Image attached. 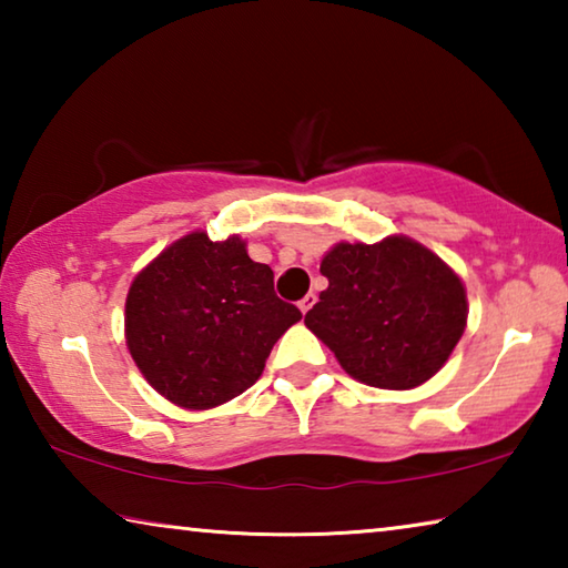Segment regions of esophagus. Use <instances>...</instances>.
<instances>
[{"label": "esophagus", "instance_id": "esophagus-1", "mask_svg": "<svg viewBox=\"0 0 568 568\" xmlns=\"http://www.w3.org/2000/svg\"><path fill=\"white\" fill-rule=\"evenodd\" d=\"M315 305V293H307L301 303H297V307H301V313L305 315L307 311H311V307Z\"/></svg>", "mask_w": 568, "mask_h": 568}]
</instances>
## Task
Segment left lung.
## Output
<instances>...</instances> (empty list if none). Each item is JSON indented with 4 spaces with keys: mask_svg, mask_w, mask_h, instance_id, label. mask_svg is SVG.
I'll return each mask as SVG.
<instances>
[{
    "mask_svg": "<svg viewBox=\"0 0 568 568\" xmlns=\"http://www.w3.org/2000/svg\"><path fill=\"white\" fill-rule=\"evenodd\" d=\"M328 287L307 331L351 378L410 390L444 368L466 331V287L454 267L406 235L335 243L321 261Z\"/></svg>",
    "mask_w": 568,
    "mask_h": 568,
    "instance_id": "obj_1",
    "label": "left lung"
}]
</instances>
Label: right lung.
Instances as JSON below:
<instances>
[{
	"mask_svg": "<svg viewBox=\"0 0 568 568\" xmlns=\"http://www.w3.org/2000/svg\"><path fill=\"white\" fill-rule=\"evenodd\" d=\"M303 318L273 291L245 240L182 235L134 275L124 341L142 376L185 410L233 400L263 376L277 338Z\"/></svg>",
	"mask_w": 568,
	"mask_h": 568,
	"instance_id": "1",
	"label": "right lung"
}]
</instances>
